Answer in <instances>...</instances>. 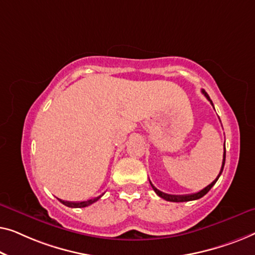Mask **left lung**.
<instances>
[{
	"label": "left lung",
	"instance_id": "1",
	"mask_svg": "<svg viewBox=\"0 0 255 255\" xmlns=\"http://www.w3.org/2000/svg\"><path fill=\"white\" fill-rule=\"evenodd\" d=\"M201 92L203 93L204 96H206V98L209 100L210 102V104L211 105H213V102H211V99H210V97L208 96V93L203 90H201ZM214 106V105H213ZM224 164H225V143H224V153H223V163H222V167H221V171H220V174L217 175V178L215 179V180L211 182L210 185H208L207 187H204L203 189H201L200 192H198V193H193V194H187V195H171V194H166V193H163V192H160L159 189H157L155 186H153L152 184H151V181H150V185H151V187H152V189L153 191L156 192V194L158 195V196H160V198L162 199H164V200H166V201H170V202H186V201H193V200H198V199H201L202 198V196H204L207 194L208 192L210 191L211 189V187H213V186L216 184V181L218 180V178H220V175L222 174V172H223V168H224Z\"/></svg>",
	"mask_w": 255,
	"mask_h": 255
}]
</instances>
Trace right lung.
<instances>
[{"label": "right lung", "instance_id": "1", "mask_svg": "<svg viewBox=\"0 0 255 255\" xmlns=\"http://www.w3.org/2000/svg\"><path fill=\"white\" fill-rule=\"evenodd\" d=\"M103 194H104V193H103ZM103 194L99 195V196H97V198L90 199V200L81 201V202H69V201H63V200H60V199L59 200H60L61 203H63L64 206H67V207H70V208H84V207L90 206V204H92L93 202H96V201H98L100 198H102Z\"/></svg>", "mask_w": 255, "mask_h": 255}]
</instances>
